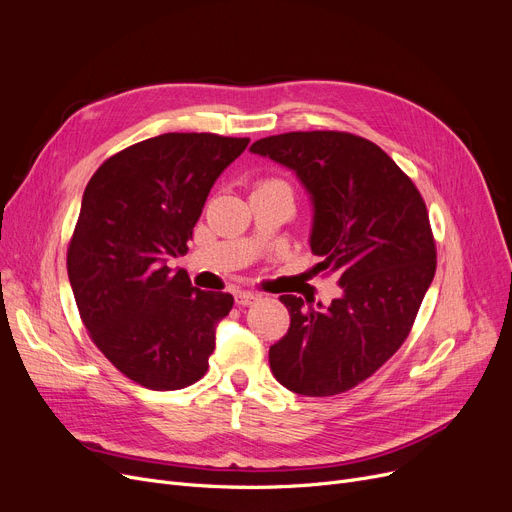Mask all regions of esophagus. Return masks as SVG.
Listing matches in <instances>:
<instances>
[{
  "mask_svg": "<svg viewBox=\"0 0 512 512\" xmlns=\"http://www.w3.org/2000/svg\"><path fill=\"white\" fill-rule=\"evenodd\" d=\"M234 301H236L238 307H249V305H255V303L259 301V297H257V294H253V292L238 290V292L234 294Z\"/></svg>",
  "mask_w": 512,
  "mask_h": 512,
  "instance_id": "1",
  "label": "esophagus"
}]
</instances>
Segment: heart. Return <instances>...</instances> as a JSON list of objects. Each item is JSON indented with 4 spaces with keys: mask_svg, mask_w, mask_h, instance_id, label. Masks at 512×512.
<instances>
[{
    "mask_svg": "<svg viewBox=\"0 0 512 512\" xmlns=\"http://www.w3.org/2000/svg\"><path fill=\"white\" fill-rule=\"evenodd\" d=\"M270 182H274V180H270Z\"/></svg>",
    "mask_w": 512,
    "mask_h": 512,
    "instance_id": "obj_1",
    "label": "heart"
}]
</instances>
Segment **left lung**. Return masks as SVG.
Segmentation results:
<instances>
[{
	"instance_id": "1",
	"label": "left lung",
	"mask_w": 512,
	"mask_h": 512,
	"mask_svg": "<svg viewBox=\"0 0 512 512\" xmlns=\"http://www.w3.org/2000/svg\"><path fill=\"white\" fill-rule=\"evenodd\" d=\"M251 151L286 166L307 188L309 245L321 257L315 270L342 288L330 307L282 294L290 328L270 348L272 373L303 396L351 390L407 340L434 280L425 201L386 151L351 132H286L255 141Z\"/></svg>"
}]
</instances>
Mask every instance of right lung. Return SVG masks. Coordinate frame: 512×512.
Listing matches in <instances>:
<instances>
[{
    "instance_id": "right-lung-1",
    "label": "right lung",
    "mask_w": 512,
    "mask_h": 512,
    "mask_svg": "<svg viewBox=\"0 0 512 512\" xmlns=\"http://www.w3.org/2000/svg\"><path fill=\"white\" fill-rule=\"evenodd\" d=\"M247 145L166 132L105 159L85 188L66 261L74 301L95 346L139 386L180 390L209 367L234 299L168 261L188 251L213 182Z\"/></svg>"
}]
</instances>
